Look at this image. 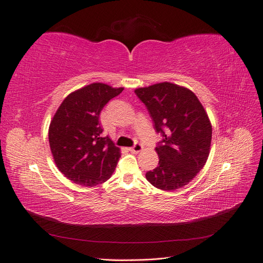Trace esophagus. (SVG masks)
<instances>
[{"label": "esophagus", "instance_id": "34e87169", "mask_svg": "<svg viewBox=\"0 0 263 263\" xmlns=\"http://www.w3.org/2000/svg\"><path fill=\"white\" fill-rule=\"evenodd\" d=\"M142 149H144V147H142V145H140V144H135V146L134 147H132L129 150L132 151V153H135V154H138V153H140V151H142Z\"/></svg>", "mask_w": 263, "mask_h": 263}]
</instances>
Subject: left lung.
Returning a JSON list of instances; mask_svg holds the SVG:
<instances>
[{"instance_id": "left-lung-1", "label": "left lung", "mask_w": 263, "mask_h": 263, "mask_svg": "<svg viewBox=\"0 0 263 263\" xmlns=\"http://www.w3.org/2000/svg\"><path fill=\"white\" fill-rule=\"evenodd\" d=\"M153 117L157 133L162 134L156 151L159 165L146 179L162 191L186 185L208 160L212 124L196 95L187 87L171 82L135 90Z\"/></svg>"}]
</instances>
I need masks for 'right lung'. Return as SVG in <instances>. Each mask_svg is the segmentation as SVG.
Segmentation results:
<instances>
[{"instance_id": "obj_1", "label": "right lung", "mask_w": 263, "mask_h": 263, "mask_svg": "<svg viewBox=\"0 0 263 263\" xmlns=\"http://www.w3.org/2000/svg\"><path fill=\"white\" fill-rule=\"evenodd\" d=\"M124 87L95 82L70 93L54 113L48 130L50 151L59 171L82 186L112 176L121 149L102 135L100 114Z\"/></svg>"}]
</instances>
